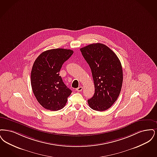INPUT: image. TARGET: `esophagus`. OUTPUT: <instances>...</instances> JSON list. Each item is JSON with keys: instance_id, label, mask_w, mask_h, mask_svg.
Listing matches in <instances>:
<instances>
[{"instance_id": "obj_1", "label": "esophagus", "mask_w": 157, "mask_h": 157, "mask_svg": "<svg viewBox=\"0 0 157 157\" xmlns=\"http://www.w3.org/2000/svg\"><path fill=\"white\" fill-rule=\"evenodd\" d=\"M82 86H80V87H78L77 89H76V90H77V91H78V92L82 91Z\"/></svg>"}]
</instances>
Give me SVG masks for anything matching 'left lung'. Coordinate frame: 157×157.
Returning a JSON list of instances; mask_svg holds the SVG:
<instances>
[{"instance_id": "8db88e82", "label": "left lung", "mask_w": 157, "mask_h": 157, "mask_svg": "<svg viewBox=\"0 0 157 157\" xmlns=\"http://www.w3.org/2000/svg\"><path fill=\"white\" fill-rule=\"evenodd\" d=\"M89 64L94 83L95 93L88 100L91 109L103 111L116 102L123 84L121 62L109 47L102 43H94L80 48Z\"/></svg>"}]
</instances>
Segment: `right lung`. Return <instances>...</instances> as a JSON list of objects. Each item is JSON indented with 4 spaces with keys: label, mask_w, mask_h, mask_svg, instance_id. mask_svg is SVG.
Returning <instances> with one entry per match:
<instances>
[{
    "label": "right lung",
    "mask_w": 157,
    "mask_h": 157,
    "mask_svg": "<svg viewBox=\"0 0 157 157\" xmlns=\"http://www.w3.org/2000/svg\"><path fill=\"white\" fill-rule=\"evenodd\" d=\"M70 49L48 50L34 61L31 71V85L37 101L43 107L57 111L65 106L71 90L59 75L63 64L71 56Z\"/></svg>",
    "instance_id": "obj_1"
}]
</instances>
